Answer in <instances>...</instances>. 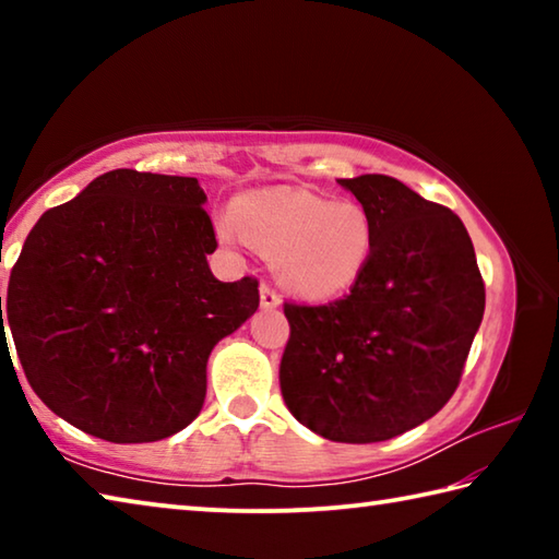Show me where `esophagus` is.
<instances>
[{"mask_svg": "<svg viewBox=\"0 0 559 559\" xmlns=\"http://www.w3.org/2000/svg\"><path fill=\"white\" fill-rule=\"evenodd\" d=\"M281 296L278 290L271 286V283H261V308H278Z\"/></svg>", "mask_w": 559, "mask_h": 559, "instance_id": "obj_1", "label": "esophagus"}]
</instances>
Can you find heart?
Here are the masks:
<instances>
[{
	"label": "heart",
	"instance_id": "obj_1",
	"mask_svg": "<svg viewBox=\"0 0 559 559\" xmlns=\"http://www.w3.org/2000/svg\"><path fill=\"white\" fill-rule=\"evenodd\" d=\"M224 241L239 234L266 257L278 278L308 298H330L355 286L370 261L374 226L362 204L328 202L308 189H257L234 202V222L219 224Z\"/></svg>",
	"mask_w": 559,
	"mask_h": 559
}]
</instances>
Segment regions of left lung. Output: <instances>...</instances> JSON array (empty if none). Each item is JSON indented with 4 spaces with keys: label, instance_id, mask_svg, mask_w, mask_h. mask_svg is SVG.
<instances>
[{
    "label": "left lung",
    "instance_id": "8db88e82",
    "mask_svg": "<svg viewBox=\"0 0 559 559\" xmlns=\"http://www.w3.org/2000/svg\"><path fill=\"white\" fill-rule=\"evenodd\" d=\"M374 226L362 276L325 306L283 302L290 337L281 392L290 414L340 443L400 437L451 400L486 286L456 214L400 179H340Z\"/></svg>",
    "mask_w": 559,
    "mask_h": 559
}]
</instances>
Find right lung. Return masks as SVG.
Instances as JSON below:
<instances>
[{
	"label": "right lung",
	"instance_id": "right-lung-1",
	"mask_svg": "<svg viewBox=\"0 0 559 559\" xmlns=\"http://www.w3.org/2000/svg\"><path fill=\"white\" fill-rule=\"evenodd\" d=\"M204 202L194 177L112 169L26 236L0 318L32 390L75 429L147 443L200 414L214 345L259 308L257 278L210 271Z\"/></svg>",
	"mask_w": 559,
	"mask_h": 559
}]
</instances>
